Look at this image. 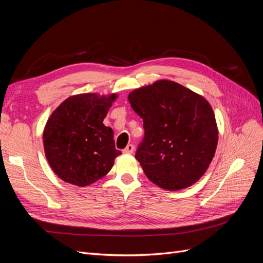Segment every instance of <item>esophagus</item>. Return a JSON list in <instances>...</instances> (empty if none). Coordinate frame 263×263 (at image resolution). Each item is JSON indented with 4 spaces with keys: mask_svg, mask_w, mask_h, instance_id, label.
Here are the masks:
<instances>
[{
    "mask_svg": "<svg viewBox=\"0 0 263 263\" xmlns=\"http://www.w3.org/2000/svg\"><path fill=\"white\" fill-rule=\"evenodd\" d=\"M134 150H135L134 145L128 144V145L126 146V148L123 150V153H124V154H133V153H134Z\"/></svg>",
    "mask_w": 263,
    "mask_h": 263,
    "instance_id": "1",
    "label": "esophagus"
}]
</instances>
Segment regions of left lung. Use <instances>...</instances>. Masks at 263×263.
Masks as SVG:
<instances>
[{"label":"left lung","mask_w":263,"mask_h":263,"mask_svg":"<svg viewBox=\"0 0 263 263\" xmlns=\"http://www.w3.org/2000/svg\"><path fill=\"white\" fill-rule=\"evenodd\" d=\"M145 135L135 158L148 179L177 191L200 179L214 157L218 132L214 112L201 95L161 80L129 93Z\"/></svg>","instance_id":"left-lung-1"}]
</instances>
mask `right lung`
Returning <instances> with one entry per match:
<instances>
[{
  "mask_svg": "<svg viewBox=\"0 0 263 263\" xmlns=\"http://www.w3.org/2000/svg\"><path fill=\"white\" fill-rule=\"evenodd\" d=\"M116 95L100 98L79 94L67 99L51 114L44 130L46 158L57 176L85 186L112 169L122 153L115 148L114 133L103 124Z\"/></svg>",
  "mask_w": 263,
  "mask_h": 263,
  "instance_id": "add662e5",
  "label": "right lung"
}]
</instances>
